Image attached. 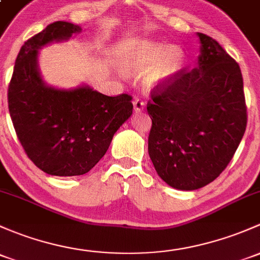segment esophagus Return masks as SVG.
<instances>
[{"label": "esophagus", "mask_w": 260, "mask_h": 260, "mask_svg": "<svg viewBox=\"0 0 260 260\" xmlns=\"http://www.w3.org/2000/svg\"><path fill=\"white\" fill-rule=\"evenodd\" d=\"M133 107H135V111L136 112H141L142 109L144 108L143 100H141V98H139V97H136L135 100H133Z\"/></svg>", "instance_id": "esophagus-1"}]
</instances>
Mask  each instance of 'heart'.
<instances>
[{"mask_svg": "<svg viewBox=\"0 0 260 260\" xmlns=\"http://www.w3.org/2000/svg\"><path fill=\"white\" fill-rule=\"evenodd\" d=\"M117 63L124 72H141L151 64L144 81L148 86H157L171 80L180 68L183 52L178 47H168L151 40H133L117 51Z\"/></svg>", "mask_w": 260, "mask_h": 260, "instance_id": "obj_1", "label": "heart"}]
</instances>
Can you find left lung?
<instances>
[{
  "mask_svg": "<svg viewBox=\"0 0 260 260\" xmlns=\"http://www.w3.org/2000/svg\"><path fill=\"white\" fill-rule=\"evenodd\" d=\"M201 56L151 89L148 153L167 184L194 190L213 182L233 158L247 128L239 64L212 37L199 34Z\"/></svg>",
  "mask_w": 260,
  "mask_h": 260,
  "instance_id": "obj_1",
  "label": "left lung"
}]
</instances>
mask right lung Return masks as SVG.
Instances as JSON below:
<instances>
[{
  "instance_id": "right-lung-1",
  "label": "right lung",
  "mask_w": 260,
  "mask_h": 260,
  "mask_svg": "<svg viewBox=\"0 0 260 260\" xmlns=\"http://www.w3.org/2000/svg\"><path fill=\"white\" fill-rule=\"evenodd\" d=\"M80 31L76 24L57 21L27 40L8 84V111L18 141L35 166L51 176L91 171L132 114V95L127 93L109 97L89 87L62 91L41 80L38 48Z\"/></svg>"
}]
</instances>
